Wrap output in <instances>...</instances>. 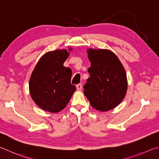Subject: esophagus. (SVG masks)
<instances>
[{
    "label": "esophagus",
    "instance_id": "obj_1",
    "mask_svg": "<svg viewBox=\"0 0 159 159\" xmlns=\"http://www.w3.org/2000/svg\"><path fill=\"white\" fill-rule=\"evenodd\" d=\"M76 87H77V89L78 91H81L82 89V84H78L76 85Z\"/></svg>",
    "mask_w": 159,
    "mask_h": 159
}]
</instances>
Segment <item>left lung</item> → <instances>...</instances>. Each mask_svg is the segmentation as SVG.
<instances>
[{
    "label": "left lung",
    "mask_w": 159,
    "mask_h": 159,
    "mask_svg": "<svg viewBox=\"0 0 159 159\" xmlns=\"http://www.w3.org/2000/svg\"><path fill=\"white\" fill-rule=\"evenodd\" d=\"M91 67L84 93L96 110L106 112L123 101L127 91V77L118 57L108 49L87 50Z\"/></svg>",
    "instance_id": "1"
}]
</instances>
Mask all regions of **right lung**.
Returning <instances> with one entry per match:
<instances>
[{
    "label": "right lung",
    "instance_id": "add662e5",
    "mask_svg": "<svg viewBox=\"0 0 159 159\" xmlns=\"http://www.w3.org/2000/svg\"><path fill=\"white\" fill-rule=\"evenodd\" d=\"M69 54L66 49L45 53L30 76V96L38 107L47 112L57 113L64 109L76 90L70 84L71 69L63 66Z\"/></svg>",
    "mask_w": 159,
    "mask_h": 159
}]
</instances>
